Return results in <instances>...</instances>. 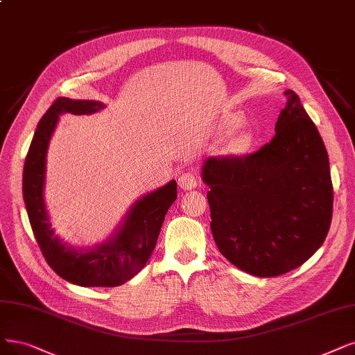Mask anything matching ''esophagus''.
Returning <instances> with one entry per match:
<instances>
[{
	"label": "esophagus",
	"mask_w": 355,
	"mask_h": 355,
	"mask_svg": "<svg viewBox=\"0 0 355 355\" xmlns=\"http://www.w3.org/2000/svg\"><path fill=\"white\" fill-rule=\"evenodd\" d=\"M178 183L183 191H191V189L196 188L198 180H196V176L193 172H180L179 178H178Z\"/></svg>",
	"instance_id": "esophagus-1"
}]
</instances>
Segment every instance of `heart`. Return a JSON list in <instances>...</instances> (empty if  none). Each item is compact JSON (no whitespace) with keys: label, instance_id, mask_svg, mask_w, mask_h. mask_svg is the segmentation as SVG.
Wrapping results in <instances>:
<instances>
[{"label":"heart","instance_id":"b5f03b06","mask_svg":"<svg viewBox=\"0 0 355 355\" xmlns=\"http://www.w3.org/2000/svg\"><path fill=\"white\" fill-rule=\"evenodd\" d=\"M239 122H240V118L236 116V115H233V116L229 118V123H230L232 126L239 125ZM249 144H250V138H249L246 134H240V135H237V137L233 139L232 147H233V150H236V151H245V150L249 147Z\"/></svg>","mask_w":355,"mask_h":355}]
</instances>
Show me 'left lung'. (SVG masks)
Here are the masks:
<instances>
[{"instance_id": "1", "label": "left lung", "mask_w": 355, "mask_h": 355, "mask_svg": "<svg viewBox=\"0 0 355 355\" xmlns=\"http://www.w3.org/2000/svg\"><path fill=\"white\" fill-rule=\"evenodd\" d=\"M286 96L268 144L249 155L209 157L202 166L220 252L242 271L266 278L303 265L332 220L328 151L300 97L293 90Z\"/></svg>"}]
</instances>
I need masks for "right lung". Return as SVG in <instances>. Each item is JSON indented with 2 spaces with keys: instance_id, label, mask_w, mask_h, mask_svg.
Listing matches in <instances>:
<instances>
[{
  "instance_id": "obj_1",
  "label": "right lung",
  "mask_w": 355,
  "mask_h": 355,
  "mask_svg": "<svg viewBox=\"0 0 355 355\" xmlns=\"http://www.w3.org/2000/svg\"><path fill=\"white\" fill-rule=\"evenodd\" d=\"M105 105L58 97L37 123L23 168V200L36 242L48 265L65 281L81 287H118L144 268L157 243L166 212L178 198V185H167L137 201L125 221L103 245L77 250L55 236L44 200L46 151L61 113L92 115Z\"/></svg>"
}]
</instances>
